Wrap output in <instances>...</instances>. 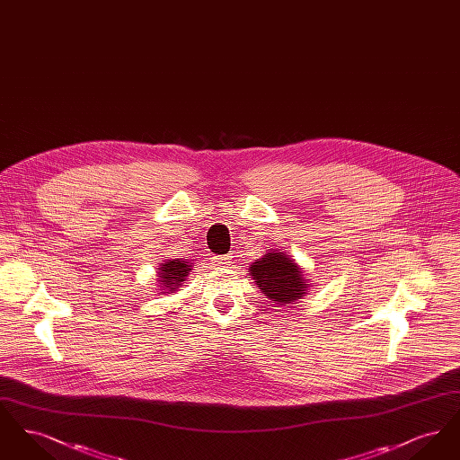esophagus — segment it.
<instances>
[{
  "label": "esophagus",
  "instance_id": "34e87169",
  "mask_svg": "<svg viewBox=\"0 0 460 460\" xmlns=\"http://www.w3.org/2000/svg\"><path fill=\"white\" fill-rule=\"evenodd\" d=\"M212 263L217 267V269H224V267H227L229 263H231V257L229 255H222V257H214V261Z\"/></svg>",
  "mask_w": 460,
  "mask_h": 460
}]
</instances>
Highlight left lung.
<instances>
[{
    "mask_svg": "<svg viewBox=\"0 0 460 460\" xmlns=\"http://www.w3.org/2000/svg\"><path fill=\"white\" fill-rule=\"evenodd\" d=\"M248 272L263 296L272 304L291 305L306 295L308 285L302 267L286 252H267L262 259L252 263Z\"/></svg>",
    "mask_w": 460,
    "mask_h": 460,
    "instance_id": "8db88e82",
    "label": "left lung"
}]
</instances>
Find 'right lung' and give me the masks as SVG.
Wrapping results in <instances>:
<instances>
[{"label": "right lung", "mask_w": 460, "mask_h": 460, "mask_svg": "<svg viewBox=\"0 0 460 460\" xmlns=\"http://www.w3.org/2000/svg\"><path fill=\"white\" fill-rule=\"evenodd\" d=\"M191 272V262L172 259L167 262L160 263L158 269V286L162 293H174L182 283L186 281L188 274Z\"/></svg>", "instance_id": "add662e5"}]
</instances>
